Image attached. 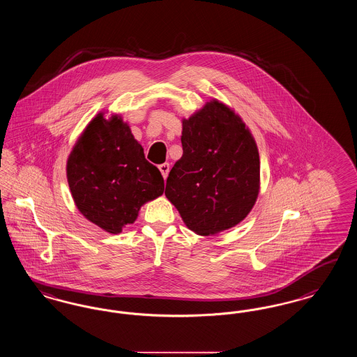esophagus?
<instances>
[{"label":"esophagus","instance_id":"34e87169","mask_svg":"<svg viewBox=\"0 0 357 357\" xmlns=\"http://www.w3.org/2000/svg\"><path fill=\"white\" fill-rule=\"evenodd\" d=\"M159 170H160V172H162L163 178L166 179V178H167V175H169V172H170V165H169V163H163V165H159Z\"/></svg>","mask_w":357,"mask_h":357}]
</instances>
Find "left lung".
Listing matches in <instances>:
<instances>
[{"instance_id": "1", "label": "left lung", "mask_w": 357, "mask_h": 357, "mask_svg": "<svg viewBox=\"0 0 357 357\" xmlns=\"http://www.w3.org/2000/svg\"><path fill=\"white\" fill-rule=\"evenodd\" d=\"M183 155L169 174L165 195L185 226L208 236L239 225L257 203L260 159L241 115L213 98L182 119Z\"/></svg>"}]
</instances>
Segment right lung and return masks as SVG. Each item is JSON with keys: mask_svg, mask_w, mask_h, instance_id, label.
<instances>
[{"mask_svg": "<svg viewBox=\"0 0 357 357\" xmlns=\"http://www.w3.org/2000/svg\"><path fill=\"white\" fill-rule=\"evenodd\" d=\"M73 200L87 220L121 234L143 204L163 194L160 172L119 114L100 112L86 126L66 162Z\"/></svg>", "mask_w": 357, "mask_h": 357, "instance_id": "right-lung-1", "label": "right lung"}]
</instances>
